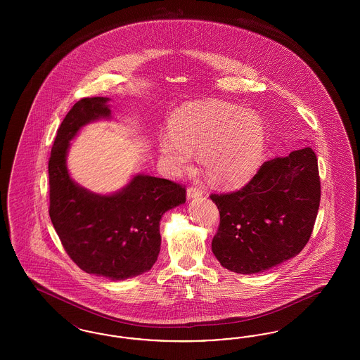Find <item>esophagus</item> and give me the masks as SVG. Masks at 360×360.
Instances as JSON below:
<instances>
[{
	"instance_id": "1",
	"label": "esophagus",
	"mask_w": 360,
	"mask_h": 360,
	"mask_svg": "<svg viewBox=\"0 0 360 360\" xmlns=\"http://www.w3.org/2000/svg\"><path fill=\"white\" fill-rule=\"evenodd\" d=\"M202 195V190L200 188H188V198H194V197H201Z\"/></svg>"
}]
</instances>
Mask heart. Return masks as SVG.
Instances as JSON below:
<instances>
[{
  "label": "heart",
  "mask_w": 360,
  "mask_h": 360,
  "mask_svg": "<svg viewBox=\"0 0 360 360\" xmlns=\"http://www.w3.org/2000/svg\"><path fill=\"white\" fill-rule=\"evenodd\" d=\"M170 132L158 140L166 163L175 170L185 169L191 151H198L206 178L221 188L244 184L263 156V121L257 113L236 105L188 103L172 115Z\"/></svg>",
  "instance_id": "heart-1"
}]
</instances>
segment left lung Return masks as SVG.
<instances>
[{"mask_svg":"<svg viewBox=\"0 0 360 360\" xmlns=\"http://www.w3.org/2000/svg\"><path fill=\"white\" fill-rule=\"evenodd\" d=\"M320 198L310 147L264 162L239 190L210 194L220 212L214 257L233 273L255 274L298 255L313 232Z\"/></svg>","mask_w":360,"mask_h":360,"instance_id":"obj_1","label":"left lung"}]
</instances>
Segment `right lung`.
Here are the masks:
<instances>
[{"label": "right lung", "mask_w": 360, "mask_h": 360, "mask_svg": "<svg viewBox=\"0 0 360 360\" xmlns=\"http://www.w3.org/2000/svg\"><path fill=\"white\" fill-rule=\"evenodd\" d=\"M108 101L82 98L62 121L49 160V212L63 248L81 270L122 281L151 270L160 251L159 221L169 209L186 201V188L139 174L120 191L100 195L70 178V140L87 122L110 117Z\"/></svg>", "instance_id": "obj_1"}]
</instances>
